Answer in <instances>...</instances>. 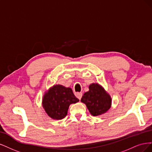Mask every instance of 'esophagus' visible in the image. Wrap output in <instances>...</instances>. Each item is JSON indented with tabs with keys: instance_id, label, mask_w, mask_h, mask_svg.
Returning a JSON list of instances; mask_svg holds the SVG:
<instances>
[{
	"instance_id": "obj_1",
	"label": "esophagus",
	"mask_w": 152,
	"mask_h": 152,
	"mask_svg": "<svg viewBox=\"0 0 152 152\" xmlns=\"http://www.w3.org/2000/svg\"><path fill=\"white\" fill-rule=\"evenodd\" d=\"M75 96H76L79 100H81V97H82V95H83L81 92H75Z\"/></svg>"
}]
</instances>
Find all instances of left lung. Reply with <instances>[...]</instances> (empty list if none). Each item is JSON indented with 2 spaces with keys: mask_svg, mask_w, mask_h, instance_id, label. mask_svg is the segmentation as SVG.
I'll return each mask as SVG.
<instances>
[{
  "mask_svg": "<svg viewBox=\"0 0 152 152\" xmlns=\"http://www.w3.org/2000/svg\"><path fill=\"white\" fill-rule=\"evenodd\" d=\"M81 101L86 104L91 114L97 116L105 113L111 105V98L99 84L89 86V91L85 93Z\"/></svg>",
  "mask_w": 152,
  "mask_h": 152,
  "instance_id": "obj_1",
  "label": "left lung"
}]
</instances>
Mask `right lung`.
<instances>
[{
    "mask_svg": "<svg viewBox=\"0 0 152 152\" xmlns=\"http://www.w3.org/2000/svg\"><path fill=\"white\" fill-rule=\"evenodd\" d=\"M79 102L70 88L55 85L46 93L43 99V107L52 119H62L67 114L71 104Z\"/></svg>",
    "mask_w": 152,
    "mask_h": 152,
    "instance_id": "obj_1",
    "label": "right lung"
}]
</instances>
